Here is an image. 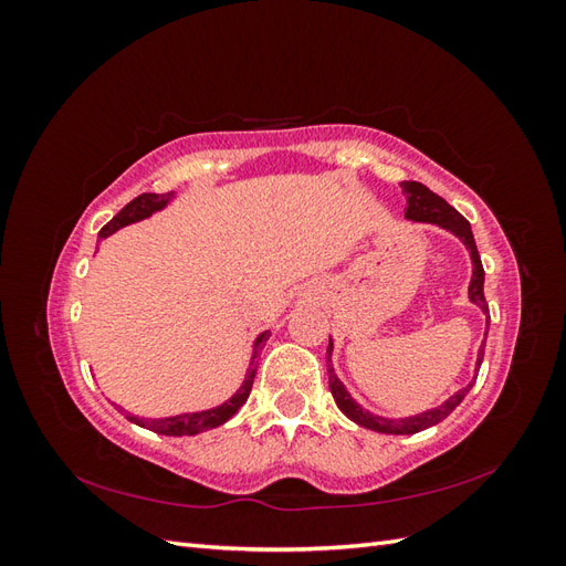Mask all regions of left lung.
Returning a JSON list of instances; mask_svg holds the SVG:
<instances>
[{
    "label": "left lung",
    "instance_id": "8db88e82",
    "mask_svg": "<svg viewBox=\"0 0 566 566\" xmlns=\"http://www.w3.org/2000/svg\"><path fill=\"white\" fill-rule=\"evenodd\" d=\"M403 186V193H406V217L413 219V221H430V224H439L441 229H447L451 233H455L462 243H465V248L470 250V256H472V281H470V300L482 306V312L486 314V333H489V304H486V297H484V266H482V260H479V252H476V243H474V235H472V229H470V221L462 217L455 208H451V205L443 200L441 196L432 193L430 188H427L424 184L420 181H401ZM484 342L482 347H479V358H476V368L482 366L484 361ZM331 356H333V342L328 345V356H325V361H328V385H331V391H333V399L335 403L339 406L342 413H345L349 420H354L356 424L366 427V430H373V432H382V434H416L420 430H427V427H432L437 422H441L447 416H451L455 406L465 399V394L472 389L474 380L462 387L458 394H453V397L441 403L439 408H432V410H424V413L420 416H413V418H401V420H389V418H380V416H373L368 413V410H364L361 406H358L352 397L349 391L345 389V385H342L337 380V375L333 370V364H331Z\"/></svg>",
    "mask_w": 566,
    "mask_h": 566
}]
</instances>
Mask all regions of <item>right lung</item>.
Masks as SVG:
<instances>
[{"mask_svg": "<svg viewBox=\"0 0 566 566\" xmlns=\"http://www.w3.org/2000/svg\"><path fill=\"white\" fill-rule=\"evenodd\" d=\"M169 198H172V191H169V193H142L139 198H134L132 202H127L125 208L119 210L104 229H101L98 238H108V235L115 233L117 229H123V227H127V224H134V221L146 219V217H150L153 212L163 210L165 205L169 202ZM266 339H269V333H262L260 337H256V342H254V356H252V361H250V368H248V375H245V382L241 385V389H238L227 403H221V406L210 408V410H200V413H184V416L158 418V420L125 413V410L119 408V406H115V408L119 410V413H125V418L132 420L134 424L146 427V430L156 432V434H165V437H191V434L208 432V430H212V427L224 424L229 418H233V416L238 413V408H241V406L248 401L252 382H254V373H256V356H260L262 347L266 345Z\"/></svg>", "mask_w": 566, "mask_h": 566, "instance_id": "add662e5", "label": "right lung"}]
</instances>
